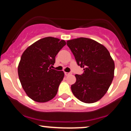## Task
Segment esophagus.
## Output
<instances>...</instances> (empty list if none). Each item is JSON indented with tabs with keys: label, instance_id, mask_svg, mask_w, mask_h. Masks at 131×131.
<instances>
[{
	"label": "esophagus",
	"instance_id": "esophagus-1",
	"mask_svg": "<svg viewBox=\"0 0 131 131\" xmlns=\"http://www.w3.org/2000/svg\"><path fill=\"white\" fill-rule=\"evenodd\" d=\"M71 74H72L71 73H67V72H64V74H65V76H68V75Z\"/></svg>",
	"mask_w": 131,
	"mask_h": 131
}]
</instances>
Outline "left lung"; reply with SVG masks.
<instances>
[{
	"label": "left lung",
	"instance_id": "obj_1",
	"mask_svg": "<svg viewBox=\"0 0 131 131\" xmlns=\"http://www.w3.org/2000/svg\"><path fill=\"white\" fill-rule=\"evenodd\" d=\"M67 43L77 64L84 68L83 74L75 75L76 81L71 87L72 92L84 103L99 101L114 78L115 63L110 52L101 43L85 37L69 40Z\"/></svg>",
	"mask_w": 131,
	"mask_h": 131
}]
</instances>
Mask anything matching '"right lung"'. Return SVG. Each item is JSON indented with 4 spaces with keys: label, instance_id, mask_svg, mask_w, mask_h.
Masks as SVG:
<instances>
[{
    "label": "right lung",
    "instance_id": "right-lung-1",
    "mask_svg": "<svg viewBox=\"0 0 131 131\" xmlns=\"http://www.w3.org/2000/svg\"><path fill=\"white\" fill-rule=\"evenodd\" d=\"M66 45L64 40L47 37L35 42L24 51L18 73L22 88L34 101L47 102L55 97L64 78L63 71L51 69L55 57Z\"/></svg>",
    "mask_w": 131,
    "mask_h": 131
}]
</instances>
